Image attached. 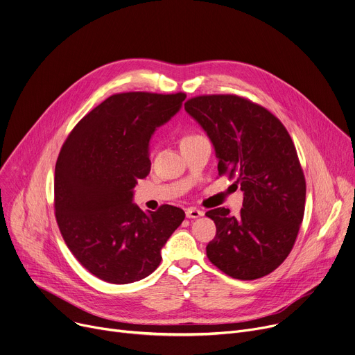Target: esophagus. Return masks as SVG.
Listing matches in <instances>:
<instances>
[{
    "mask_svg": "<svg viewBox=\"0 0 355 355\" xmlns=\"http://www.w3.org/2000/svg\"><path fill=\"white\" fill-rule=\"evenodd\" d=\"M185 215H187V218H189V219H196V218L204 216V212L196 209V208H188V209L185 211Z\"/></svg>",
    "mask_w": 355,
    "mask_h": 355,
    "instance_id": "esophagus-1",
    "label": "esophagus"
}]
</instances>
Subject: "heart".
Here are the masks:
<instances>
[{
  "mask_svg": "<svg viewBox=\"0 0 355 355\" xmlns=\"http://www.w3.org/2000/svg\"><path fill=\"white\" fill-rule=\"evenodd\" d=\"M191 137H195V135H188V136H185V137L182 139V141H184V140H188V139H191Z\"/></svg>",
  "mask_w": 355,
  "mask_h": 355,
  "instance_id": "heart-1",
  "label": "heart"
}]
</instances>
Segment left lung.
I'll return each mask as SVG.
<instances>
[{
    "mask_svg": "<svg viewBox=\"0 0 355 355\" xmlns=\"http://www.w3.org/2000/svg\"><path fill=\"white\" fill-rule=\"evenodd\" d=\"M184 107L209 136L219 175L234 178L244 192L239 216L226 208L207 212L216 225L209 261L236 279L268 275L288 257L305 214V175L288 130L237 95H199Z\"/></svg>",
    "mask_w": 355,
    "mask_h": 355,
    "instance_id": "8db88e82",
    "label": "left lung"
}]
</instances>
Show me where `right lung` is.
Here are the masks:
<instances>
[{"instance_id":"add662e5","label":"right lung","mask_w":355,"mask_h":355,"mask_svg":"<svg viewBox=\"0 0 355 355\" xmlns=\"http://www.w3.org/2000/svg\"><path fill=\"white\" fill-rule=\"evenodd\" d=\"M184 92H121L88 112L66 139L55 170V211L77 261L96 278L130 284L162 261L185 214L171 205L144 214L133 188L150 173L148 141L181 108Z\"/></svg>"}]
</instances>
